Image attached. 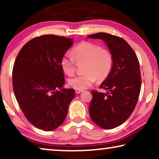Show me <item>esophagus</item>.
<instances>
[{"label": "esophagus", "mask_w": 159, "mask_h": 159, "mask_svg": "<svg viewBox=\"0 0 159 159\" xmlns=\"http://www.w3.org/2000/svg\"><path fill=\"white\" fill-rule=\"evenodd\" d=\"M83 91H81V90H77V89L75 90V93H81V92H83Z\"/></svg>", "instance_id": "esophagus-1"}]
</instances>
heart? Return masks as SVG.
<instances>
[{"instance_id":"1","label":"heart","mask_w":159,"mask_h":159,"mask_svg":"<svg viewBox=\"0 0 159 159\" xmlns=\"http://www.w3.org/2000/svg\"><path fill=\"white\" fill-rule=\"evenodd\" d=\"M73 56L65 54L61 59L63 72L71 75L75 70V61H85L82 74L68 79L69 86L77 90L86 89L98 80H104L109 75L113 67V57L109 50L102 48L98 44L83 41L72 50Z\"/></svg>"}]
</instances>
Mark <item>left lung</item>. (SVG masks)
Masks as SVG:
<instances>
[{"mask_svg": "<svg viewBox=\"0 0 159 159\" xmlns=\"http://www.w3.org/2000/svg\"><path fill=\"white\" fill-rule=\"evenodd\" d=\"M88 37L103 40L113 57L112 69L100 86L106 92L91 91L90 116L99 127L114 129L130 117L138 101L141 86L138 58L129 44L116 35L97 33Z\"/></svg>", "mask_w": 159, "mask_h": 159, "instance_id": "1", "label": "left lung"}]
</instances>
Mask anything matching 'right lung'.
Masks as SVG:
<instances>
[{
    "instance_id": "right-lung-1",
    "label": "right lung",
    "mask_w": 159,
    "mask_h": 159,
    "mask_svg": "<svg viewBox=\"0 0 159 159\" xmlns=\"http://www.w3.org/2000/svg\"><path fill=\"white\" fill-rule=\"evenodd\" d=\"M73 39L43 35L26 43L19 51L13 68V88L23 114L43 131L57 129L64 121L74 89L65 83L61 59Z\"/></svg>"
}]
</instances>
